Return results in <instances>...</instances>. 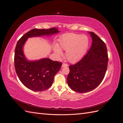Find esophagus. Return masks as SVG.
I'll return each mask as SVG.
<instances>
[{
  "label": "esophagus",
  "instance_id": "1",
  "mask_svg": "<svg viewBox=\"0 0 123 123\" xmlns=\"http://www.w3.org/2000/svg\"><path fill=\"white\" fill-rule=\"evenodd\" d=\"M68 65H67V64H65V63H64V64H62V68H63V67H68Z\"/></svg>",
  "mask_w": 123,
  "mask_h": 123
}]
</instances>
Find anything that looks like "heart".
I'll return each mask as SVG.
<instances>
[{
    "mask_svg": "<svg viewBox=\"0 0 123 123\" xmlns=\"http://www.w3.org/2000/svg\"><path fill=\"white\" fill-rule=\"evenodd\" d=\"M88 45L89 39L87 36L66 33L59 38L57 46H54L53 50L58 55L62 54L61 50L66 51L65 56L67 60L71 62H74L83 56Z\"/></svg>",
    "mask_w": 123,
    "mask_h": 123,
    "instance_id": "heart-1",
    "label": "heart"
}]
</instances>
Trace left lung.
<instances>
[{"instance_id": "8db88e82", "label": "left lung", "mask_w": 123, "mask_h": 123, "mask_svg": "<svg viewBox=\"0 0 123 123\" xmlns=\"http://www.w3.org/2000/svg\"><path fill=\"white\" fill-rule=\"evenodd\" d=\"M92 45L84 57L69 67L67 83L73 91L79 93L90 91L101 83L108 62L105 43L94 33L88 32Z\"/></svg>"}]
</instances>
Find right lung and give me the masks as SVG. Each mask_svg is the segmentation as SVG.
Instances as JSON below:
<instances>
[{
	"label": "right lung",
	"mask_w": 123,
	"mask_h": 123,
	"mask_svg": "<svg viewBox=\"0 0 123 123\" xmlns=\"http://www.w3.org/2000/svg\"><path fill=\"white\" fill-rule=\"evenodd\" d=\"M58 28L34 29L25 33L19 39L15 50L14 65L17 76L21 82L34 91L47 90L52 85L54 77L60 70L62 62L53 61L49 58L30 61L26 57L24 47L29 38L50 36L59 33Z\"/></svg>",
	"instance_id": "right-lung-1"
}]
</instances>
